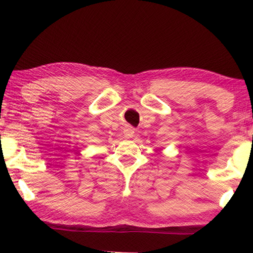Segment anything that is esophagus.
<instances>
[{
    "label": "esophagus",
    "mask_w": 253,
    "mask_h": 253,
    "mask_svg": "<svg viewBox=\"0 0 253 253\" xmlns=\"http://www.w3.org/2000/svg\"><path fill=\"white\" fill-rule=\"evenodd\" d=\"M134 129H132L131 127H127V128H125V130H124V134H125V136L126 137H128V138H129V137H132V135H134Z\"/></svg>",
    "instance_id": "esophagus-1"
}]
</instances>
